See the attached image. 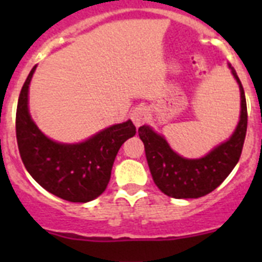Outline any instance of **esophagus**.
<instances>
[{"mask_svg": "<svg viewBox=\"0 0 262 262\" xmlns=\"http://www.w3.org/2000/svg\"><path fill=\"white\" fill-rule=\"evenodd\" d=\"M148 110L144 107V106H138V107H135L133 110V113H131V120L134 122V124H135L136 127L142 126L143 123H144L145 120L148 119Z\"/></svg>", "mask_w": 262, "mask_h": 262, "instance_id": "34e87169", "label": "esophagus"}]
</instances>
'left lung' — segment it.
Listing matches in <instances>:
<instances>
[{"label":"left lung","mask_w":262,"mask_h":262,"mask_svg":"<svg viewBox=\"0 0 262 262\" xmlns=\"http://www.w3.org/2000/svg\"><path fill=\"white\" fill-rule=\"evenodd\" d=\"M240 89V119L230 139L221 143L201 159H185L173 151L163 135L149 126L139 127L144 143L145 157L152 178L160 190L168 196L200 198L215 190L228 177L237 164L247 134V102L243 85L236 71L228 64Z\"/></svg>","instance_id":"left-lung-1"}]
</instances>
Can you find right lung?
<instances>
[{
  "label": "right lung",
  "mask_w": 262,
  "mask_h": 262,
  "mask_svg": "<svg viewBox=\"0 0 262 262\" xmlns=\"http://www.w3.org/2000/svg\"><path fill=\"white\" fill-rule=\"evenodd\" d=\"M35 69L36 66L20 90L15 118L18 149L25 168L41 187L61 200L80 203L96 200L110 181L119 148L136 134L135 126L128 119L76 144L47 138L29 111V86Z\"/></svg>",
  "instance_id": "add662e5"
}]
</instances>
